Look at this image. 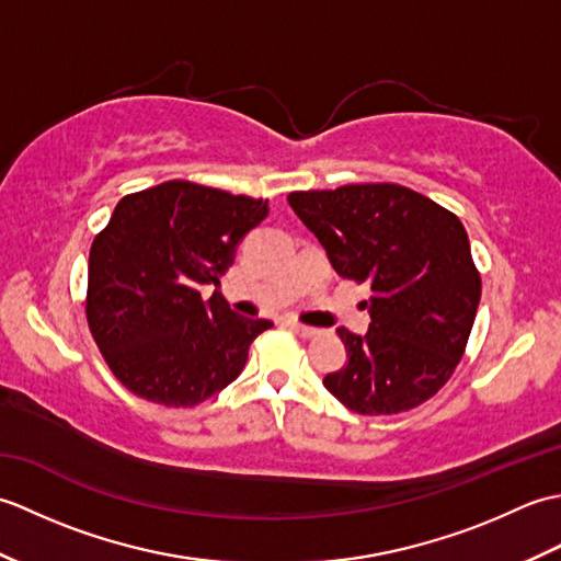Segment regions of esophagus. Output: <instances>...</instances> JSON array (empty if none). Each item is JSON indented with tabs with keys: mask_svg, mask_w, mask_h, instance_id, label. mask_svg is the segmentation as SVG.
<instances>
[{
	"mask_svg": "<svg viewBox=\"0 0 561 561\" xmlns=\"http://www.w3.org/2000/svg\"><path fill=\"white\" fill-rule=\"evenodd\" d=\"M289 328L294 330V332H299L301 337H316L318 335V330L316 328H311V325H301V323H289Z\"/></svg>",
	"mask_w": 561,
	"mask_h": 561,
	"instance_id": "34e87169",
	"label": "esophagus"
}]
</instances>
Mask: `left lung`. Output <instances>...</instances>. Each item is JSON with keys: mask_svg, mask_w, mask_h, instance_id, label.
<instances>
[{"mask_svg": "<svg viewBox=\"0 0 561 561\" xmlns=\"http://www.w3.org/2000/svg\"><path fill=\"white\" fill-rule=\"evenodd\" d=\"M287 199L340 277L368 282L374 291L368 332L337 330L347 364L323 386L359 414H398L436 396L456 371L482 294L460 219L392 183Z\"/></svg>", "mask_w": 561, "mask_h": 561, "instance_id": "left-lung-1", "label": "left lung"}]
</instances>
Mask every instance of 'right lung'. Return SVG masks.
<instances>
[{
    "mask_svg": "<svg viewBox=\"0 0 561 561\" xmlns=\"http://www.w3.org/2000/svg\"><path fill=\"white\" fill-rule=\"evenodd\" d=\"M267 211V199L187 181L117 202L89 253L87 318L127 390L193 408L243 371L250 342L272 323L231 311L219 279ZM202 286L215 287L209 300Z\"/></svg>",
    "mask_w": 561,
    "mask_h": 561,
    "instance_id": "right-lung-1",
    "label": "right lung"
}]
</instances>
